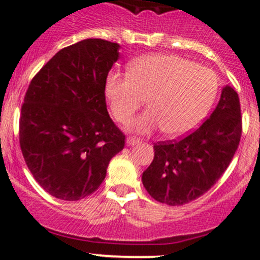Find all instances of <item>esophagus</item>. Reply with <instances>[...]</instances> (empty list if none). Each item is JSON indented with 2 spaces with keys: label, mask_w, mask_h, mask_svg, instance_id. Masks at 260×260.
Returning a JSON list of instances; mask_svg holds the SVG:
<instances>
[{
  "label": "esophagus",
  "mask_w": 260,
  "mask_h": 260,
  "mask_svg": "<svg viewBox=\"0 0 260 260\" xmlns=\"http://www.w3.org/2000/svg\"><path fill=\"white\" fill-rule=\"evenodd\" d=\"M140 141H141L140 138L136 137V136H128V137H127V145L128 146H135V145H137Z\"/></svg>",
  "instance_id": "obj_1"
}]
</instances>
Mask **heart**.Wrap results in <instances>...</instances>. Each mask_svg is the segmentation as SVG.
<instances>
[{"instance_id":"b5f03b06","label":"heart","mask_w":260,"mask_h":260,"mask_svg":"<svg viewBox=\"0 0 260 260\" xmlns=\"http://www.w3.org/2000/svg\"><path fill=\"white\" fill-rule=\"evenodd\" d=\"M218 91L217 75L175 54H150L132 64L129 74L110 72L105 92L115 119L127 123L148 98V109L132 122L133 129L168 136L193 129L207 114Z\"/></svg>"}]
</instances>
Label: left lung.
I'll list each match as a JSON object with an SVG mask.
<instances>
[{
  "instance_id": "1",
  "label": "left lung",
  "mask_w": 260,
  "mask_h": 260,
  "mask_svg": "<svg viewBox=\"0 0 260 260\" xmlns=\"http://www.w3.org/2000/svg\"><path fill=\"white\" fill-rule=\"evenodd\" d=\"M243 132L239 95L223 87L212 114L179 140L153 145L155 156L142 183L153 200L181 206L210 190L230 165Z\"/></svg>"
}]
</instances>
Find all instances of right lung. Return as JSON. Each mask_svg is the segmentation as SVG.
I'll return each instance as SVG.
<instances>
[{"instance_id": "right-lung-1", "label": "right lung", "mask_w": 260, "mask_h": 260, "mask_svg": "<svg viewBox=\"0 0 260 260\" xmlns=\"http://www.w3.org/2000/svg\"><path fill=\"white\" fill-rule=\"evenodd\" d=\"M117 43L85 39L55 53L32 77L21 105L22 156L45 191L63 201L94 193L125 136L107 109Z\"/></svg>"}]
</instances>
